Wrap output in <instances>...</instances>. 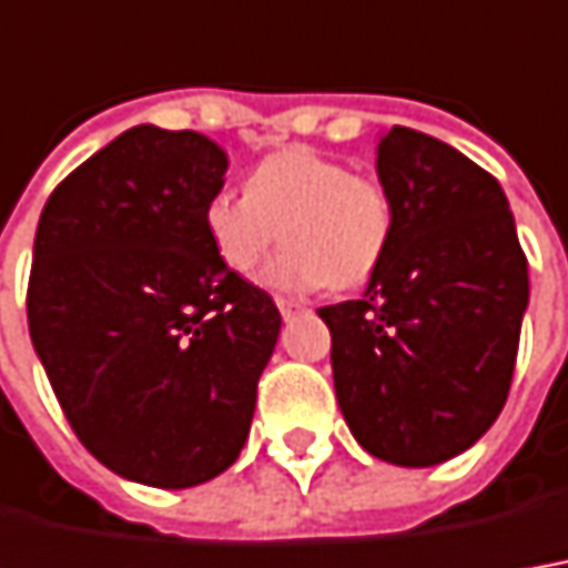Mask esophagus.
I'll list each match as a JSON object with an SVG mask.
<instances>
[{
	"instance_id": "34e87169",
	"label": "esophagus",
	"mask_w": 568,
	"mask_h": 568,
	"mask_svg": "<svg viewBox=\"0 0 568 568\" xmlns=\"http://www.w3.org/2000/svg\"><path fill=\"white\" fill-rule=\"evenodd\" d=\"M276 307H280V314H283V320H292V316L304 311L298 301H288V298H276Z\"/></svg>"
}]
</instances>
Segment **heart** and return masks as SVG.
<instances>
[{"label":"heart","instance_id":"obj_1","mask_svg":"<svg viewBox=\"0 0 568 568\" xmlns=\"http://www.w3.org/2000/svg\"><path fill=\"white\" fill-rule=\"evenodd\" d=\"M204 230L220 264L242 276L283 239V252L261 270L270 288H354L379 270L392 245L395 202L376 176L292 145L248 173L245 195H214L204 207Z\"/></svg>","mask_w":568,"mask_h":568}]
</instances>
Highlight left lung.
<instances>
[{
  "instance_id": "obj_1",
  "label": "left lung",
  "mask_w": 568,
  "mask_h": 568,
  "mask_svg": "<svg viewBox=\"0 0 568 568\" xmlns=\"http://www.w3.org/2000/svg\"><path fill=\"white\" fill-rule=\"evenodd\" d=\"M376 173L395 233L364 295L320 307L351 435L395 466H435L491 429L510 392L528 264L491 173L442 139L392 126Z\"/></svg>"
}]
</instances>
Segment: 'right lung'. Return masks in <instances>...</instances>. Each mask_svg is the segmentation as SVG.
Segmentation results:
<instances>
[{
	"label": "right lung",
	"mask_w": 568,
	"mask_h": 568,
	"mask_svg": "<svg viewBox=\"0 0 568 568\" xmlns=\"http://www.w3.org/2000/svg\"><path fill=\"white\" fill-rule=\"evenodd\" d=\"M226 152L142 123L83 161L42 207L30 338L95 460L152 488H192L248 442L283 316L220 264L204 207Z\"/></svg>",
	"instance_id": "1"
}]
</instances>
